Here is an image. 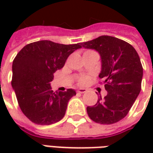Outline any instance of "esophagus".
Wrapping results in <instances>:
<instances>
[{
    "label": "esophagus",
    "instance_id": "34e87169",
    "mask_svg": "<svg viewBox=\"0 0 153 153\" xmlns=\"http://www.w3.org/2000/svg\"><path fill=\"white\" fill-rule=\"evenodd\" d=\"M77 93L83 94V93H87V89L86 88H79V89H77Z\"/></svg>",
    "mask_w": 153,
    "mask_h": 153
}]
</instances>
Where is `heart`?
Returning a JSON list of instances; mask_svg holds the SVG:
<instances>
[{"instance_id":"obj_1","label":"heart","mask_w":153,"mask_h":153,"mask_svg":"<svg viewBox=\"0 0 153 153\" xmlns=\"http://www.w3.org/2000/svg\"><path fill=\"white\" fill-rule=\"evenodd\" d=\"M87 81H88V77H83V78H81L79 80L80 83H83V84L86 83Z\"/></svg>"}]
</instances>
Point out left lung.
<instances>
[{"label": "left lung", "mask_w": 153, "mask_h": 153, "mask_svg": "<svg viewBox=\"0 0 153 153\" xmlns=\"http://www.w3.org/2000/svg\"><path fill=\"white\" fill-rule=\"evenodd\" d=\"M81 47L97 51L101 57L99 77L104 79L107 95L87 107L93 121L111 125L126 116L141 91L143 67L130 44L111 36H101L82 42Z\"/></svg>", "instance_id": "1"}]
</instances>
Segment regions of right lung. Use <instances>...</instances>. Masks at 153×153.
I'll return each mask as SVG.
<instances>
[{
	"mask_svg": "<svg viewBox=\"0 0 153 153\" xmlns=\"http://www.w3.org/2000/svg\"><path fill=\"white\" fill-rule=\"evenodd\" d=\"M79 48V43L64 45L42 40L26 45L17 54L12 65L11 85L20 109L32 122L49 125L64 117L67 104L76 92H53L51 82L53 74Z\"/></svg>",
	"mask_w": 153,
	"mask_h": 153,
	"instance_id": "obj_1",
	"label": "right lung"
}]
</instances>
